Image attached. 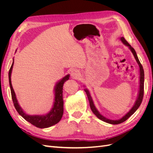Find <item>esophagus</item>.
<instances>
[{"label":"esophagus","mask_w":153,"mask_h":153,"mask_svg":"<svg viewBox=\"0 0 153 153\" xmlns=\"http://www.w3.org/2000/svg\"><path fill=\"white\" fill-rule=\"evenodd\" d=\"M71 75L73 78H78V77L80 76V73L76 69H73L71 71Z\"/></svg>","instance_id":"1"}]
</instances>
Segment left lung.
<instances>
[{"label": "left lung", "mask_w": 153, "mask_h": 153, "mask_svg": "<svg viewBox=\"0 0 153 153\" xmlns=\"http://www.w3.org/2000/svg\"><path fill=\"white\" fill-rule=\"evenodd\" d=\"M121 40L122 41V42L125 45H126V46H128V47H129V49L131 50V52H132V53L134 55V57H135L136 61H137V63L138 64V65H139V67H140V91H139V94H138V98L136 101L135 105H134V106H133V107L129 111V112H128L121 119L115 120V121H114V120L108 119H106V117H103V115H101L99 113L98 111L96 110L95 106L94 105L93 101H92L91 96L89 94V91L87 90V89H85V91L87 96L88 100H89V101L90 107H91V109L92 111V112H93L96 115L97 117L99 118L100 119H101V121H103L106 122V123H110V124H120V123H122L124 122L125 121H126V120L129 117H130L132 114L135 113V111L138 109V107H139L141 103H142V100H143V92H144V89H143V87H144V71H143V67H142V64H141V63L139 61V59H138V58L137 57V55L136 53L135 50L133 47H131V46L128 43V41L126 39H125L124 38H123V37H122V38H121Z\"/></svg>", "instance_id": "8db88e82"}]
</instances>
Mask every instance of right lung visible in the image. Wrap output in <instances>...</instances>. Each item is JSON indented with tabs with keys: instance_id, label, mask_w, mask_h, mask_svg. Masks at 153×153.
<instances>
[{
	"instance_id": "obj_1",
	"label": "right lung",
	"mask_w": 153,
	"mask_h": 153,
	"mask_svg": "<svg viewBox=\"0 0 153 153\" xmlns=\"http://www.w3.org/2000/svg\"><path fill=\"white\" fill-rule=\"evenodd\" d=\"M14 62H13L12 65L9 71V82L11 92V97L14 106L21 116L24 117L26 121L29 122L30 124L39 128H45L53 126V125L58 123L62 117L63 115V98H62V89L63 84L66 80L69 79V75H68L59 81L55 85V102L53 104V107L49 113L44 115H29L24 112L20 105L18 103V101L16 98V95L13 89L11 75L13 66Z\"/></svg>"
}]
</instances>
